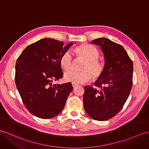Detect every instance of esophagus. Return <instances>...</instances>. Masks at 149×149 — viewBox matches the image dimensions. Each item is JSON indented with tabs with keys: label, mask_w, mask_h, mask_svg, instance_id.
I'll return each mask as SVG.
<instances>
[{
	"label": "esophagus",
	"mask_w": 149,
	"mask_h": 149,
	"mask_svg": "<svg viewBox=\"0 0 149 149\" xmlns=\"http://www.w3.org/2000/svg\"><path fill=\"white\" fill-rule=\"evenodd\" d=\"M72 86H73V88H75V87H76V86H77V84H75V83H72Z\"/></svg>",
	"instance_id": "1"
}]
</instances>
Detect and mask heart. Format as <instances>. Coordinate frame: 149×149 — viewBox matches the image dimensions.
I'll return each instance as SVG.
<instances>
[{
	"mask_svg": "<svg viewBox=\"0 0 149 149\" xmlns=\"http://www.w3.org/2000/svg\"><path fill=\"white\" fill-rule=\"evenodd\" d=\"M77 56L84 60L85 62L81 67V72H67L64 74L65 81L81 84L88 81L91 79V73L93 79H97L103 73L104 66L98 58L99 51L94 46L89 44H82L74 50ZM61 67L65 70H69L72 66V57L69 51H66L61 55L60 60Z\"/></svg>",
	"mask_w": 149,
	"mask_h": 149,
	"instance_id": "b5f03b06",
	"label": "heart"
}]
</instances>
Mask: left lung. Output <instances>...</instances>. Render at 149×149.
Masks as SVG:
<instances>
[{
    "instance_id": "left-lung-1",
    "label": "left lung",
    "mask_w": 149,
    "mask_h": 149,
    "mask_svg": "<svg viewBox=\"0 0 149 149\" xmlns=\"http://www.w3.org/2000/svg\"><path fill=\"white\" fill-rule=\"evenodd\" d=\"M91 44L103 53L104 70L95 82L99 89L86 86L83 96L86 112L96 120H107L117 115L128 98L133 85V61L121 45L106 38Z\"/></svg>"
}]
</instances>
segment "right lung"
<instances>
[{
	"label": "right lung",
	"mask_w": 149,
	"mask_h": 149,
	"mask_svg": "<svg viewBox=\"0 0 149 149\" xmlns=\"http://www.w3.org/2000/svg\"><path fill=\"white\" fill-rule=\"evenodd\" d=\"M74 43L46 38L27 46L16 61L15 82L29 111L41 119L60 113L73 89L70 82L53 84L63 77L60 60Z\"/></svg>",
	"instance_id": "right-lung-1"
}]
</instances>
